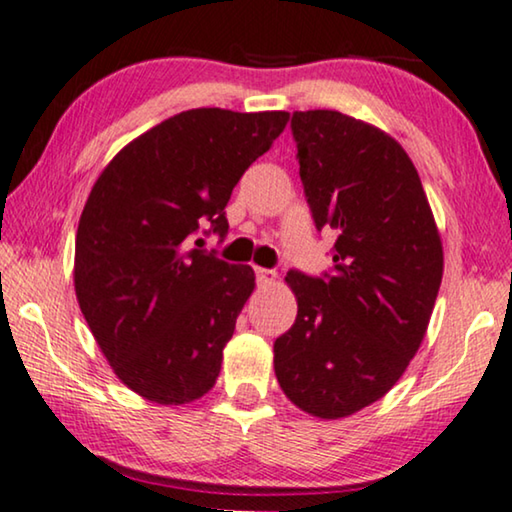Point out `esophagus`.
Wrapping results in <instances>:
<instances>
[{
    "label": "esophagus",
    "mask_w": 512,
    "mask_h": 512,
    "mask_svg": "<svg viewBox=\"0 0 512 512\" xmlns=\"http://www.w3.org/2000/svg\"><path fill=\"white\" fill-rule=\"evenodd\" d=\"M254 272H256V281H258V284H272V281L277 279V272H274V270L254 268Z\"/></svg>",
    "instance_id": "34e87169"
}]
</instances>
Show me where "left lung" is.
<instances>
[{"mask_svg":"<svg viewBox=\"0 0 512 512\" xmlns=\"http://www.w3.org/2000/svg\"><path fill=\"white\" fill-rule=\"evenodd\" d=\"M291 129L311 217L337 242L332 274H286L298 316L274 342V374L298 409L337 420L381 399L418 353L443 247L395 138L337 110L293 113Z\"/></svg>","mask_w":512,"mask_h":512,"instance_id":"obj_1","label":"left lung"}]
</instances>
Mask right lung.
Masks as SVG:
<instances>
[{
    "label": "right lung",
    "mask_w": 512,
    "mask_h": 512,
    "mask_svg": "<svg viewBox=\"0 0 512 512\" xmlns=\"http://www.w3.org/2000/svg\"><path fill=\"white\" fill-rule=\"evenodd\" d=\"M286 122L284 110H184L133 138L94 182L76 233V298L117 379L154 404H189L217 383L256 274L191 238L205 221L226 235L233 187Z\"/></svg>",
    "instance_id": "1"
}]
</instances>
